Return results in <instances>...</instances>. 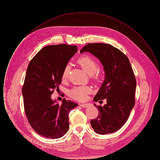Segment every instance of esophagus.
Segmentation results:
<instances>
[{
  "mask_svg": "<svg viewBox=\"0 0 160 160\" xmlns=\"http://www.w3.org/2000/svg\"><path fill=\"white\" fill-rule=\"evenodd\" d=\"M80 106L82 107H87L89 106V104H85V103H82L80 104Z\"/></svg>",
  "mask_w": 160,
  "mask_h": 160,
  "instance_id": "1",
  "label": "esophagus"
}]
</instances>
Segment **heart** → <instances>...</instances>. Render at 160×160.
<instances>
[{"mask_svg":"<svg viewBox=\"0 0 160 160\" xmlns=\"http://www.w3.org/2000/svg\"><path fill=\"white\" fill-rule=\"evenodd\" d=\"M77 62L87 74L91 75L93 79L97 80L99 78L100 73L97 69L98 65L95 59L88 55H84L79 58ZM69 71L70 68L68 65L65 66L62 74V80H65L68 78ZM91 92V89L89 86H78L72 89L69 92V95L73 99L82 101L85 99L87 95L90 93Z\"/></svg>","mask_w":160,"mask_h":160,"instance_id":"1","label":"heart"}]
</instances>
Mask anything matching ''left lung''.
Returning a JSON list of instances; mask_svg holds the SVG:
<instances>
[{"label": "left lung", "mask_w": 160, "mask_h": 160, "mask_svg": "<svg viewBox=\"0 0 160 160\" xmlns=\"http://www.w3.org/2000/svg\"><path fill=\"white\" fill-rule=\"evenodd\" d=\"M89 52L104 66L105 80L93 98L95 102L106 99L103 107L97 106L99 114L90 122L99 134L113 133L120 129L129 118L135 104L136 80L128 57L113 46L89 43L80 53Z\"/></svg>", "instance_id": "left-lung-1"}]
</instances>
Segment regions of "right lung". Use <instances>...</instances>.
<instances>
[{
  "instance_id": "1",
  "label": "right lung",
  "mask_w": 160,
  "mask_h": 160,
  "mask_svg": "<svg viewBox=\"0 0 160 160\" xmlns=\"http://www.w3.org/2000/svg\"><path fill=\"white\" fill-rule=\"evenodd\" d=\"M77 52L76 46H46L31 60L22 88L24 112L33 130L49 138H59L69 129V113L78 106L62 99L61 105L51 96L62 82V74Z\"/></svg>"
}]
</instances>
